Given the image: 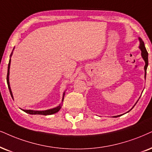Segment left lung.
I'll list each match as a JSON object with an SVG mask.
<instances>
[{
	"label": "left lung",
	"mask_w": 152,
	"mask_h": 152,
	"mask_svg": "<svg viewBox=\"0 0 152 152\" xmlns=\"http://www.w3.org/2000/svg\"><path fill=\"white\" fill-rule=\"evenodd\" d=\"M139 40H140V48L142 51V58L144 59V60H145V78H146V74H147V66H148V53H147V50H146V48L145 46V43H144L142 40L140 38H139ZM131 109H130V110H131ZM121 116V115H119V116H114V117H118V116Z\"/></svg>",
	"instance_id": "8db88e82"
}]
</instances>
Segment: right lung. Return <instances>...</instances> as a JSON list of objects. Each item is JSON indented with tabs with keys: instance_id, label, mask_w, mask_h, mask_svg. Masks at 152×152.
I'll return each mask as SVG.
<instances>
[{
	"instance_id": "add662e5",
	"label": "right lung",
	"mask_w": 152,
	"mask_h": 152,
	"mask_svg": "<svg viewBox=\"0 0 152 152\" xmlns=\"http://www.w3.org/2000/svg\"><path fill=\"white\" fill-rule=\"evenodd\" d=\"M12 53H11V55L10 57L12 56ZM10 61L11 59H10V61H9V64H8V67H7V86H8V88H9V90H10V93L11 95V97L13 98V96H12V91H11V89H10V83H9V73H10ZM64 95H63V99H62V101L63 99H64ZM61 109V106L59 105V106L55 107V108H53V109H48V110H45V111H34V110H24V109H22L23 111H25L26 113H27V114H40V115H51V114H55V113L58 112L59 111V109Z\"/></svg>"
}]
</instances>
